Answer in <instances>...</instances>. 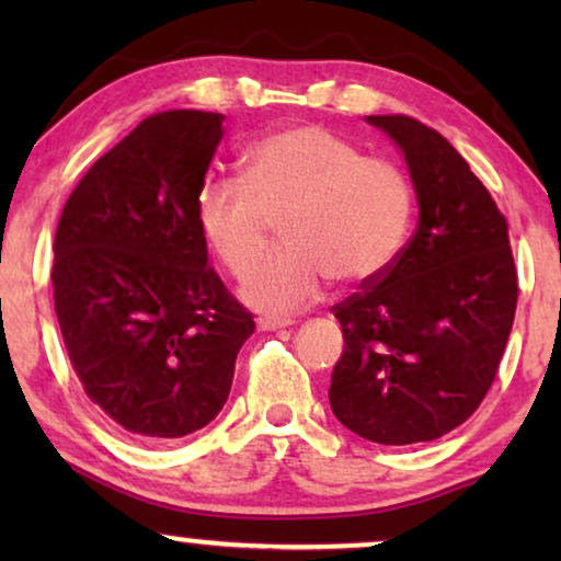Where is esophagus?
<instances>
[{
    "label": "esophagus",
    "mask_w": 561,
    "mask_h": 561,
    "mask_svg": "<svg viewBox=\"0 0 561 561\" xmlns=\"http://www.w3.org/2000/svg\"><path fill=\"white\" fill-rule=\"evenodd\" d=\"M290 324H294L290 319H275V317H260L257 319L260 332H275V329H286Z\"/></svg>",
    "instance_id": "obj_1"
}]
</instances>
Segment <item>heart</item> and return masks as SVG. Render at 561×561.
I'll return each instance as SVG.
<instances>
[{"label":"heart","instance_id":"1","mask_svg":"<svg viewBox=\"0 0 561 561\" xmlns=\"http://www.w3.org/2000/svg\"><path fill=\"white\" fill-rule=\"evenodd\" d=\"M242 180L206 183L196 221L221 265L232 275L248 273L240 296L263 313L280 317L317 301L329 278L342 286L373 283L409 237L413 186L403 168L359 156L327 127L260 137L244 152ZM278 218L287 244L256 264Z\"/></svg>","mask_w":561,"mask_h":561}]
</instances>
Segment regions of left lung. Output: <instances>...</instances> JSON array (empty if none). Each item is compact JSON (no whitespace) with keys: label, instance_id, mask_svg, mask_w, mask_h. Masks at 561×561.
<instances>
[{"label":"left lung","instance_id":"1","mask_svg":"<svg viewBox=\"0 0 561 561\" xmlns=\"http://www.w3.org/2000/svg\"><path fill=\"white\" fill-rule=\"evenodd\" d=\"M367 122L398 142L419 198V227L393 265L332 306L344 334L329 403L378 444L449 434L493 386L516 317L508 221L467 160L405 114Z\"/></svg>","mask_w":561,"mask_h":561}]
</instances>
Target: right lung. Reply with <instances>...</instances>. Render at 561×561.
Returning <instances> with one entry per match:
<instances>
[{
  "mask_svg": "<svg viewBox=\"0 0 561 561\" xmlns=\"http://www.w3.org/2000/svg\"><path fill=\"white\" fill-rule=\"evenodd\" d=\"M225 114H150L68 196L53 298L83 390L142 442L181 439L227 403L252 313L209 267L196 221Z\"/></svg>",
  "mask_w": 561,
  "mask_h": 561,
  "instance_id": "obj_1",
  "label": "right lung"
}]
</instances>
